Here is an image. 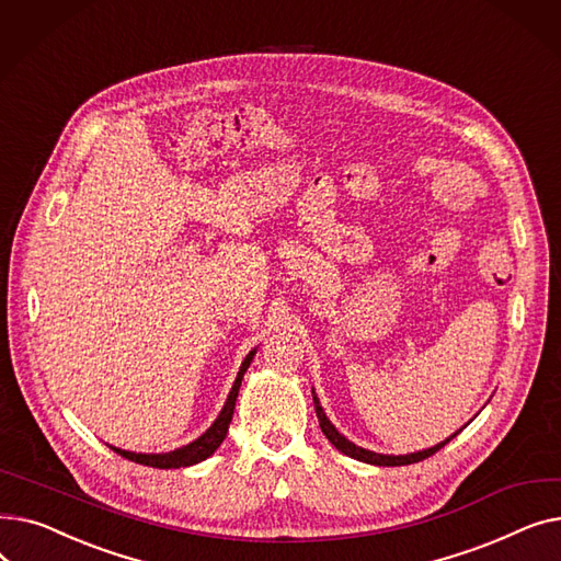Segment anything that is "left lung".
Segmentation results:
<instances>
[{"mask_svg":"<svg viewBox=\"0 0 561 561\" xmlns=\"http://www.w3.org/2000/svg\"><path fill=\"white\" fill-rule=\"evenodd\" d=\"M313 393V391H311ZM313 407H316V416H318V423H320V430H322V434H325L328 438H330V444L336 448V450H341L343 455H347V457H352V459H359V461H366V463H375V466H407V463H416V461H423V459H427V457H432L434 453H438L440 448H444L448 440L453 438H446L444 444H438V446H434V448H427V450H423V453H414V455H379V453H373V450H366V448H359V446H355V444H350V440L345 438V436H341L339 432H336V427L328 421V416H325V411H322V407H320V402H318V398H316V393H313Z\"/></svg>","mask_w":561,"mask_h":561,"instance_id":"1","label":"left lung"}]
</instances>
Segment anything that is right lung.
I'll use <instances>...</instances> for the list:
<instances>
[{
	"mask_svg": "<svg viewBox=\"0 0 561 561\" xmlns=\"http://www.w3.org/2000/svg\"><path fill=\"white\" fill-rule=\"evenodd\" d=\"M254 357V350L250 352V355L245 357L239 375H236V381L233 387L229 391V398L220 411V416L216 419V423L206 430L197 440H193V444L180 448V450H172V453H165V455H140V453H127V450H121V448H113V453H117L121 457L129 459V461H136V463H142V466H152V468H184V466H193L197 461H204L206 457H211L218 446L225 440L227 436V430H229V423H231V416H233V407H236V398H239V389H241V381H243V375L250 366Z\"/></svg>",
	"mask_w": 561,
	"mask_h": 561,
	"instance_id": "add662e5",
	"label": "right lung"
}]
</instances>
